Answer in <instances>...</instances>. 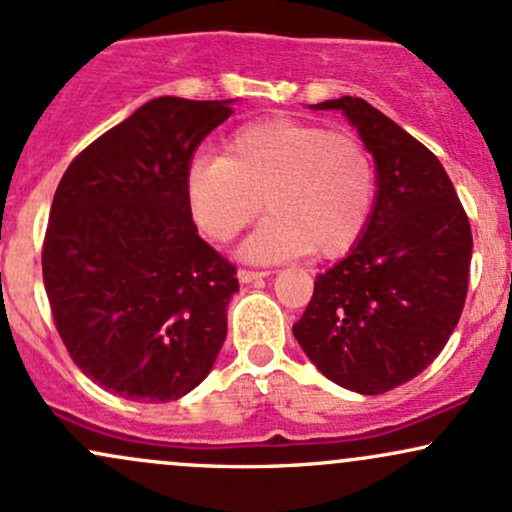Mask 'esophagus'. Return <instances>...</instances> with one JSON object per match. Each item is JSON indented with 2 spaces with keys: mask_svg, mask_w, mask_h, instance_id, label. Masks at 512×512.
Masks as SVG:
<instances>
[{
  "mask_svg": "<svg viewBox=\"0 0 512 512\" xmlns=\"http://www.w3.org/2000/svg\"><path fill=\"white\" fill-rule=\"evenodd\" d=\"M264 276H269L267 269H238V279L243 281V284H250V281L255 279H264Z\"/></svg>",
  "mask_w": 512,
  "mask_h": 512,
  "instance_id": "esophagus-1",
  "label": "esophagus"
}]
</instances>
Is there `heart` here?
<instances>
[{"mask_svg": "<svg viewBox=\"0 0 512 512\" xmlns=\"http://www.w3.org/2000/svg\"><path fill=\"white\" fill-rule=\"evenodd\" d=\"M182 187L192 221L219 245L250 226L264 199L272 214L243 255L276 262L349 250L373 214L378 173L356 134L272 117L231 134L223 156L192 158Z\"/></svg>", "mask_w": 512, "mask_h": 512, "instance_id": "obj_1", "label": "heart"}]
</instances>
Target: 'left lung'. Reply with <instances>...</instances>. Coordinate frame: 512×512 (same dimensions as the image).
<instances>
[{"label":"left lung","instance_id":"left-lung-1","mask_svg":"<svg viewBox=\"0 0 512 512\" xmlns=\"http://www.w3.org/2000/svg\"><path fill=\"white\" fill-rule=\"evenodd\" d=\"M342 110L375 158L370 221L342 262L315 279L293 337L322 375L380 395L431 366L460 320L472 228L440 161L363 98L313 105Z\"/></svg>","mask_w":512,"mask_h":512}]
</instances>
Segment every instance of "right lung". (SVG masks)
I'll use <instances>...</instances> for the list:
<instances>
[{"label": "right lung", "instance_id": "right-lung-1", "mask_svg": "<svg viewBox=\"0 0 512 512\" xmlns=\"http://www.w3.org/2000/svg\"><path fill=\"white\" fill-rule=\"evenodd\" d=\"M231 101L163 96L69 163L50 207L43 281L69 356L134 402L202 383L226 339L236 267L197 236L185 170Z\"/></svg>", "mask_w": 512, "mask_h": 512}]
</instances>
